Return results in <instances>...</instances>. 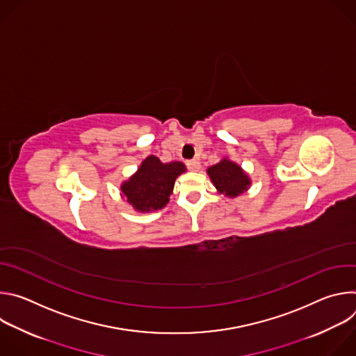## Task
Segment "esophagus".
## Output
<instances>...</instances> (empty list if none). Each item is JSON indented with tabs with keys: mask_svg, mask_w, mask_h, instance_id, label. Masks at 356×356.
<instances>
[{
	"mask_svg": "<svg viewBox=\"0 0 356 356\" xmlns=\"http://www.w3.org/2000/svg\"><path fill=\"white\" fill-rule=\"evenodd\" d=\"M187 168L191 170V172H197L200 169V162L197 159H191L187 162Z\"/></svg>",
	"mask_w": 356,
	"mask_h": 356,
	"instance_id": "obj_1",
	"label": "esophagus"
}]
</instances>
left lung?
<instances>
[{
  "mask_svg": "<svg viewBox=\"0 0 356 356\" xmlns=\"http://www.w3.org/2000/svg\"><path fill=\"white\" fill-rule=\"evenodd\" d=\"M207 173L218 193L227 197H236L250 186V179L242 168L227 158L209 168Z\"/></svg>",
  "mask_w": 356,
  "mask_h": 356,
  "instance_id": "1",
  "label": "left lung"
}]
</instances>
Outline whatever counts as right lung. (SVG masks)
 Segmentation results:
<instances>
[{
	"instance_id": "obj_1",
	"label": "right lung",
	"mask_w": 356,
	"mask_h": 356,
	"mask_svg": "<svg viewBox=\"0 0 356 356\" xmlns=\"http://www.w3.org/2000/svg\"><path fill=\"white\" fill-rule=\"evenodd\" d=\"M186 172L181 162L162 163L156 156H147L127 181L121 191L129 204L140 213L163 209L173 191L177 176Z\"/></svg>"
}]
</instances>
